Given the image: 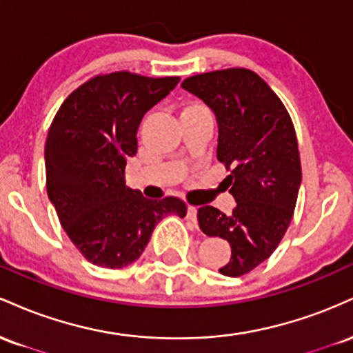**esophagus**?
<instances>
[{
  "label": "esophagus",
  "instance_id": "1",
  "mask_svg": "<svg viewBox=\"0 0 353 353\" xmlns=\"http://www.w3.org/2000/svg\"><path fill=\"white\" fill-rule=\"evenodd\" d=\"M188 219H189V221H192V222L197 221V208H194V205H189V208H188Z\"/></svg>",
  "mask_w": 353,
  "mask_h": 353
}]
</instances>
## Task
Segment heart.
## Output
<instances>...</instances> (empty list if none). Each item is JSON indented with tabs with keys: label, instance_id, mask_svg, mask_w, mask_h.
<instances>
[{
	"label": "heart",
	"instance_id": "obj_1",
	"mask_svg": "<svg viewBox=\"0 0 353 353\" xmlns=\"http://www.w3.org/2000/svg\"><path fill=\"white\" fill-rule=\"evenodd\" d=\"M204 104L197 103V101H192V103H188L184 108H182V112H192V111H204ZM181 112V114H182Z\"/></svg>",
	"mask_w": 353,
	"mask_h": 353
}]
</instances>
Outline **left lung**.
<instances>
[{
  "mask_svg": "<svg viewBox=\"0 0 353 353\" xmlns=\"http://www.w3.org/2000/svg\"><path fill=\"white\" fill-rule=\"evenodd\" d=\"M204 101L219 125L217 159L236 199L232 214L212 205L197 210L205 236L230 244V261L219 272L239 277L269 259L292 221L302 182L297 136L279 96L254 71L230 68L182 81Z\"/></svg>",
  "mask_w": 353,
  "mask_h": 353,
  "instance_id": "obj_1",
  "label": "left lung"
}]
</instances>
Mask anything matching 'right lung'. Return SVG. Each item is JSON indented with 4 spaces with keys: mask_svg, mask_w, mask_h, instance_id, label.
<instances>
[{
    "mask_svg": "<svg viewBox=\"0 0 353 353\" xmlns=\"http://www.w3.org/2000/svg\"><path fill=\"white\" fill-rule=\"evenodd\" d=\"M179 78L128 71L101 74L72 91L52 119L44 145L48 197L72 244L91 264L121 269L141 257L157 222L184 217L177 197L145 199L125 185L137 128Z\"/></svg>",
    "mask_w": 353,
    "mask_h": 353,
    "instance_id": "obj_1",
    "label": "right lung"
}]
</instances>
